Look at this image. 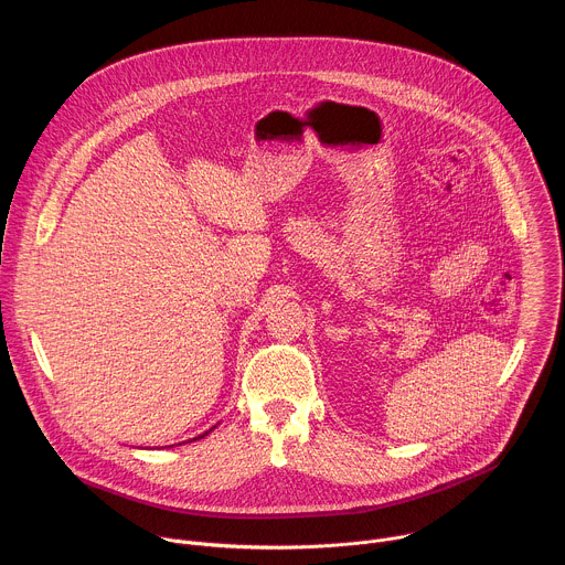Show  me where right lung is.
Masks as SVG:
<instances>
[{
    "label": "right lung",
    "mask_w": 565,
    "mask_h": 565,
    "mask_svg": "<svg viewBox=\"0 0 565 565\" xmlns=\"http://www.w3.org/2000/svg\"><path fill=\"white\" fill-rule=\"evenodd\" d=\"M203 436H205V434H203ZM203 436H199V438H203Z\"/></svg>",
    "instance_id": "add662e5"
}]
</instances>
